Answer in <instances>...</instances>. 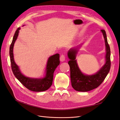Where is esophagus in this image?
<instances>
[{
  "label": "esophagus",
  "mask_w": 120,
  "mask_h": 120,
  "mask_svg": "<svg viewBox=\"0 0 120 120\" xmlns=\"http://www.w3.org/2000/svg\"><path fill=\"white\" fill-rule=\"evenodd\" d=\"M65 59H66V57H65L64 54H61L60 57V60L63 62V61H64L65 60Z\"/></svg>",
  "instance_id": "34e87169"
}]
</instances>
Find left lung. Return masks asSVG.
Masks as SVG:
<instances>
[{"instance_id":"left-lung-1","label":"left lung","mask_w":120,"mask_h":120,"mask_svg":"<svg viewBox=\"0 0 120 120\" xmlns=\"http://www.w3.org/2000/svg\"><path fill=\"white\" fill-rule=\"evenodd\" d=\"M105 39L106 45V63L97 73L93 75H85L82 74L78 67L76 55L81 45L71 49L68 52L69 59L68 64L70 67L71 86L75 90L79 92H88L98 88L107 77L111 68V51L108 44L106 31L101 30Z\"/></svg>"}]
</instances>
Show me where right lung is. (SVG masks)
<instances>
[{
	"instance_id": "1",
	"label": "right lung",
	"mask_w": 120,
	"mask_h": 120,
	"mask_svg": "<svg viewBox=\"0 0 120 120\" xmlns=\"http://www.w3.org/2000/svg\"><path fill=\"white\" fill-rule=\"evenodd\" d=\"M19 27L14 34L9 48L11 67L14 75L22 84L29 90L34 92H43L48 90L52 83L53 72L60 63V54L56 53L50 56L48 60L46 67V75L42 79H32L25 77L21 73L19 68L14 60L13 49L14 44L19 35Z\"/></svg>"
}]
</instances>
